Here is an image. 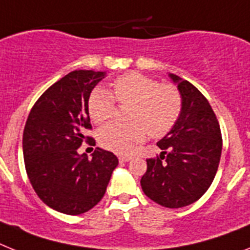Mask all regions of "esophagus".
Returning <instances> with one entry per match:
<instances>
[{
  "mask_svg": "<svg viewBox=\"0 0 250 250\" xmlns=\"http://www.w3.org/2000/svg\"><path fill=\"white\" fill-rule=\"evenodd\" d=\"M130 160H131L130 156H126V154H119V161H120L121 164H124V162H129Z\"/></svg>",
  "mask_w": 250,
  "mask_h": 250,
  "instance_id": "1",
  "label": "esophagus"
}]
</instances>
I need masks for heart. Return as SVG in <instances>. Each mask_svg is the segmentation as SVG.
Returning <instances> with one entry per match:
<instances>
[{"mask_svg":"<svg viewBox=\"0 0 250 250\" xmlns=\"http://www.w3.org/2000/svg\"><path fill=\"white\" fill-rule=\"evenodd\" d=\"M115 100L131 104L127 115L130 124H108L98 131V142L104 149L115 153H129L147 138L165 137L177 123L183 100L176 86L160 84L139 73L119 76L113 82V96L101 86L93 89L88 100V112L96 124L112 116Z\"/></svg>","mask_w":250,"mask_h":250,"instance_id":"b5f03b06","label":"heart"}]
</instances>
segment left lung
I'll return each mask as SVG.
<instances>
[{
	"label": "left lung",
	"mask_w": 250,
	"mask_h": 250,
	"mask_svg": "<svg viewBox=\"0 0 250 250\" xmlns=\"http://www.w3.org/2000/svg\"><path fill=\"white\" fill-rule=\"evenodd\" d=\"M183 108L175 126L157 143L162 149L148 158L140 185L144 194L167 208L194 203L211 187L222 150L220 124L207 98L175 74Z\"/></svg>",
	"instance_id": "8db88e82"
}]
</instances>
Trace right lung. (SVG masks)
Here are the masks:
<instances>
[{
  "mask_svg": "<svg viewBox=\"0 0 250 250\" xmlns=\"http://www.w3.org/2000/svg\"><path fill=\"white\" fill-rule=\"evenodd\" d=\"M104 71L75 70L51 85L30 110L22 133L25 170L37 195L65 214L92 209L106 193L119 160L112 152L96 148L92 158L78 148L92 129L88 100Z\"/></svg>",
  "mask_w": 250,
  "mask_h": 250,
  "instance_id": "add662e5",
  "label": "right lung"
}]
</instances>
